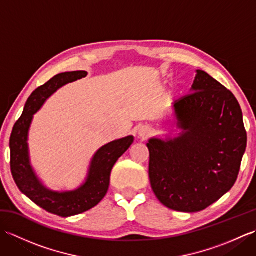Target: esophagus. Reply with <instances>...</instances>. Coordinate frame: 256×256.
<instances>
[{"label": "esophagus", "instance_id": "1", "mask_svg": "<svg viewBox=\"0 0 256 256\" xmlns=\"http://www.w3.org/2000/svg\"><path fill=\"white\" fill-rule=\"evenodd\" d=\"M150 130L148 128H142L138 131V135L142 138H148L150 136Z\"/></svg>", "mask_w": 256, "mask_h": 256}]
</instances>
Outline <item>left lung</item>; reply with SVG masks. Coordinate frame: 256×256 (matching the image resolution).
<instances>
[{
    "mask_svg": "<svg viewBox=\"0 0 256 256\" xmlns=\"http://www.w3.org/2000/svg\"><path fill=\"white\" fill-rule=\"evenodd\" d=\"M174 108L184 132L167 142L150 140V180L167 208L198 212L236 182L248 140L242 110L234 94L202 70L192 94Z\"/></svg>",
    "mask_w": 256,
    "mask_h": 256,
    "instance_id": "obj_1",
    "label": "left lung"
}]
</instances>
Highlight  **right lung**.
Instances as JSON below:
<instances>
[{
  "instance_id": "add662e5",
  "label": "right lung",
  "mask_w": 256,
  "mask_h": 256,
  "mask_svg": "<svg viewBox=\"0 0 256 256\" xmlns=\"http://www.w3.org/2000/svg\"><path fill=\"white\" fill-rule=\"evenodd\" d=\"M86 74V72L59 74L45 84L38 86L27 100L23 114L14 124L10 138V172L18 189L40 208L64 218L88 211L104 198L114 164L134 140L133 136H128L102 146L91 162L86 184L74 192L62 194L50 192L36 178L30 165L27 148V134L32 116L57 89L64 84L84 78Z\"/></svg>"
}]
</instances>
